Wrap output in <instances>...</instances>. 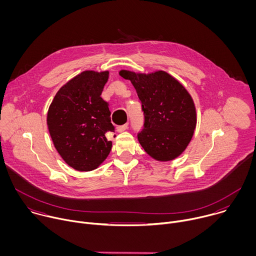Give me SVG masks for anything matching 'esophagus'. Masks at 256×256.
Masks as SVG:
<instances>
[{
    "label": "esophagus",
    "instance_id": "obj_1",
    "mask_svg": "<svg viewBox=\"0 0 256 256\" xmlns=\"http://www.w3.org/2000/svg\"><path fill=\"white\" fill-rule=\"evenodd\" d=\"M128 124H122V126H118V128H116V130H118V132H124V130H128Z\"/></svg>",
    "mask_w": 256,
    "mask_h": 256
}]
</instances>
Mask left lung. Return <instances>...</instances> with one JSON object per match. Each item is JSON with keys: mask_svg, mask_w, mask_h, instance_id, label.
Returning a JSON list of instances; mask_svg holds the SVG:
<instances>
[{"mask_svg": "<svg viewBox=\"0 0 256 256\" xmlns=\"http://www.w3.org/2000/svg\"><path fill=\"white\" fill-rule=\"evenodd\" d=\"M142 102L144 128L138 140L144 150L158 161L178 157L190 144L196 126L194 100L186 89L164 70L136 74L122 70Z\"/></svg>", "mask_w": 256, "mask_h": 256, "instance_id": "obj_1", "label": "left lung"}]
</instances>
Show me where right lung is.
I'll use <instances>...</instances> for the list:
<instances>
[{
    "label": "right lung",
    "instance_id": "1",
    "mask_svg": "<svg viewBox=\"0 0 256 256\" xmlns=\"http://www.w3.org/2000/svg\"><path fill=\"white\" fill-rule=\"evenodd\" d=\"M108 70H85L56 94L48 112L54 147L64 162L78 171L96 169L110 153L105 134L114 132L108 103L101 97Z\"/></svg>",
    "mask_w": 256,
    "mask_h": 256
}]
</instances>
